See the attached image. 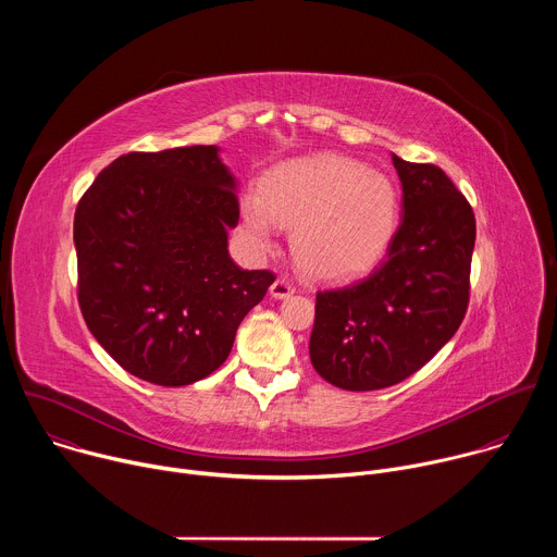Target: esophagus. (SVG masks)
Instances as JSON below:
<instances>
[{
	"instance_id": "1",
	"label": "esophagus",
	"mask_w": 557,
	"mask_h": 557,
	"mask_svg": "<svg viewBox=\"0 0 557 557\" xmlns=\"http://www.w3.org/2000/svg\"><path fill=\"white\" fill-rule=\"evenodd\" d=\"M295 293V286L290 284V280L286 277H277L273 284H271V295L275 299H284V297H290Z\"/></svg>"
}]
</instances>
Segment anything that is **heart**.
Segmentation results:
<instances>
[{
    "label": "heart",
    "instance_id": "1",
    "mask_svg": "<svg viewBox=\"0 0 557 557\" xmlns=\"http://www.w3.org/2000/svg\"><path fill=\"white\" fill-rule=\"evenodd\" d=\"M399 215L387 176L337 153L299 158L271 170L262 194L240 202L253 247L269 249L277 224L293 226L295 262L314 280L342 282L372 269L385 253Z\"/></svg>",
    "mask_w": 557,
    "mask_h": 557
}]
</instances>
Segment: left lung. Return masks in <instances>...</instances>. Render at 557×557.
<instances>
[{
	"mask_svg": "<svg viewBox=\"0 0 557 557\" xmlns=\"http://www.w3.org/2000/svg\"><path fill=\"white\" fill-rule=\"evenodd\" d=\"M404 218L363 280L317 293L310 363L329 383L368 392L421 370L458 331L469 304L475 218L447 174L392 153Z\"/></svg>",
	"mask_w": 557,
	"mask_h": 557,
	"instance_id": "8db88e82",
	"label": "left lung"
}]
</instances>
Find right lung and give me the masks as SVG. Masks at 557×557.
Returning <instances> with one entry per match:
<instances>
[{
    "instance_id": "add662e5",
    "label": "right lung",
    "mask_w": 557,
    "mask_h": 557,
    "mask_svg": "<svg viewBox=\"0 0 557 557\" xmlns=\"http://www.w3.org/2000/svg\"><path fill=\"white\" fill-rule=\"evenodd\" d=\"M237 220L235 178L215 145L119 156L78 200V306L123 370L178 387L224 363L275 282L231 260Z\"/></svg>"
}]
</instances>
